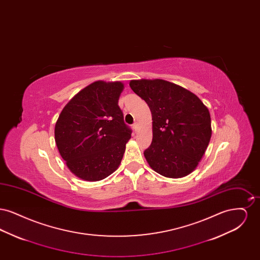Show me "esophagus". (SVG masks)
Segmentation results:
<instances>
[{"mask_svg":"<svg viewBox=\"0 0 260 260\" xmlns=\"http://www.w3.org/2000/svg\"><path fill=\"white\" fill-rule=\"evenodd\" d=\"M133 126H134V129H135L136 132H137V129H138V124H137V123H135Z\"/></svg>","mask_w":260,"mask_h":260,"instance_id":"esophagus-1","label":"esophagus"}]
</instances>
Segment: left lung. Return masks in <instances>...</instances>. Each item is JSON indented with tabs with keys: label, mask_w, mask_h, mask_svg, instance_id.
<instances>
[{
	"label": "left lung",
	"mask_w": 260,
	"mask_h": 260,
	"mask_svg": "<svg viewBox=\"0 0 260 260\" xmlns=\"http://www.w3.org/2000/svg\"><path fill=\"white\" fill-rule=\"evenodd\" d=\"M129 87L148 104L153 139L144 156L162 176L179 178L192 173L210 143L209 109L197 95L164 80H133Z\"/></svg>",
	"instance_id": "obj_1"
}]
</instances>
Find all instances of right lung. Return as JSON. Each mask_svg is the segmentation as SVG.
Segmentation results:
<instances>
[{"label": "right lung", "mask_w": 260, "mask_h": 260, "mask_svg": "<svg viewBox=\"0 0 260 260\" xmlns=\"http://www.w3.org/2000/svg\"><path fill=\"white\" fill-rule=\"evenodd\" d=\"M123 89L121 82H94L65 105L56 121V146L81 179H104L121 164L132 135L118 105Z\"/></svg>", "instance_id": "1"}]
</instances>
